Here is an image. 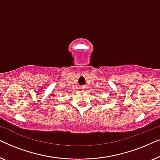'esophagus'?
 I'll list each match as a JSON object with an SVG mask.
<instances>
[{
	"label": "esophagus",
	"instance_id": "1",
	"mask_svg": "<svg viewBox=\"0 0 160 160\" xmlns=\"http://www.w3.org/2000/svg\"><path fill=\"white\" fill-rule=\"evenodd\" d=\"M81 89H82V91H84V90H85V89H86V87H84V86H83V87H81Z\"/></svg>",
	"mask_w": 160,
	"mask_h": 160
}]
</instances>
